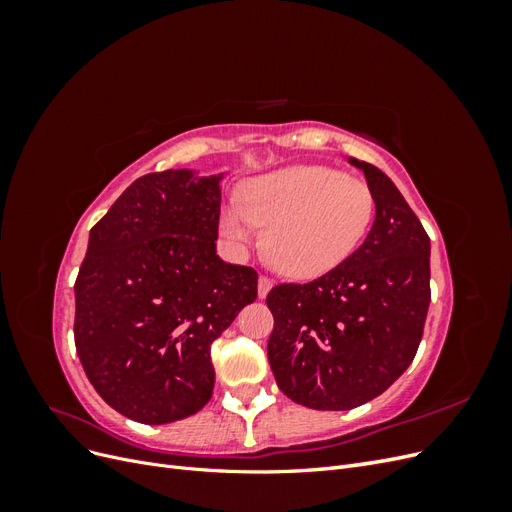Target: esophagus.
Instances as JSON below:
<instances>
[{
    "mask_svg": "<svg viewBox=\"0 0 512 512\" xmlns=\"http://www.w3.org/2000/svg\"><path fill=\"white\" fill-rule=\"evenodd\" d=\"M271 288H273V282L269 280V277L260 275V280H258V297H260V299H265Z\"/></svg>",
    "mask_w": 512,
    "mask_h": 512,
    "instance_id": "esophagus-1",
    "label": "esophagus"
}]
</instances>
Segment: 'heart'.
I'll use <instances>...</instances> for the list:
<instances>
[{
	"label": "heart",
	"mask_w": 512,
	"mask_h": 512,
	"mask_svg": "<svg viewBox=\"0 0 512 512\" xmlns=\"http://www.w3.org/2000/svg\"><path fill=\"white\" fill-rule=\"evenodd\" d=\"M374 220L367 183L329 166H290L245 183L220 213L230 247L245 252L265 230V254L292 280H314L346 262Z\"/></svg>",
	"instance_id": "obj_1"
}]
</instances>
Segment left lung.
<instances>
[{
    "label": "left lung",
    "mask_w": 512,
    "mask_h": 512,
    "mask_svg": "<svg viewBox=\"0 0 512 512\" xmlns=\"http://www.w3.org/2000/svg\"><path fill=\"white\" fill-rule=\"evenodd\" d=\"M348 162L363 170L376 203L363 245L318 280L267 294L277 386L314 410H350L389 389L414 359L431 301L421 220L380 168Z\"/></svg>",
    "instance_id": "8db88e82"
}]
</instances>
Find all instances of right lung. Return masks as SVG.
<instances>
[{"label": "right lung", "instance_id": "1", "mask_svg": "<svg viewBox=\"0 0 512 512\" xmlns=\"http://www.w3.org/2000/svg\"><path fill=\"white\" fill-rule=\"evenodd\" d=\"M224 173H149L89 230L74 344L89 382L132 421L164 425L211 399V344L258 294L215 252Z\"/></svg>", "mask_w": 512, "mask_h": 512}]
</instances>
